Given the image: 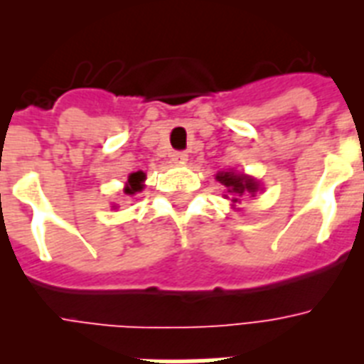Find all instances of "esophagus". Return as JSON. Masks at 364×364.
I'll return each instance as SVG.
<instances>
[{
  "label": "esophagus",
  "instance_id": "34e87169",
  "mask_svg": "<svg viewBox=\"0 0 364 364\" xmlns=\"http://www.w3.org/2000/svg\"><path fill=\"white\" fill-rule=\"evenodd\" d=\"M171 160H173L176 164H185L188 160V154L183 153V151H176V153H171Z\"/></svg>",
  "mask_w": 364,
  "mask_h": 364
}]
</instances>
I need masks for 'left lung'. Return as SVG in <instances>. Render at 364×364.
Listing matches in <instances>:
<instances>
[{
    "instance_id": "obj_1",
    "label": "left lung",
    "mask_w": 364,
    "mask_h": 364,
    "mask_svg": "<svg viewBox=\"0 0 364 364\" xmlns=\"http://www.w3.org/2000/svg\"><path fill=\"white\" fill-rule=\"evenodd\" d=\"M215 179L227 187V193L230 194L232 204L240 202V198H242V196H247V194L255 196V193L259 191V181L253 179V177L245 176V173H236V171H219Z\"/></svg>"
}]
</instances>
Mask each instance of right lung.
Segmentation results:
<instances>
[{"label":"right lung","instance_id":"1","mask_svg":"<svg viewBox=\"0 0 364 364\" xmlns=\"http://www.w3.org/2000/svg\"><path fill=\"white\" fill-rule=\"evenodd\" d=\"M143 181H145V173L143 171H134L128 176V183H126L124 193L126 194H136L143 188Z\"/></svg>","mask_w":364,"mask_h":364}]
</instances>
